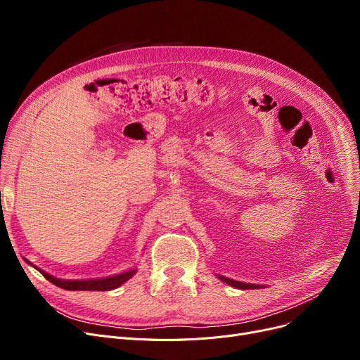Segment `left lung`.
<instances>
[{
  "instance_id": "obj_1",
  "label": "left lung",
  "mask_w": 360,
  "mask_h": 360,
  "mask_svg": "<svg viewBox=\"0 0 360 360\" xmlns=\"http://www.w3.org/2000/svg\"><path fill=\"white\" fill-rule=\"evenodd\" d=\"M221 281H224L226 285L229 286H233L236 289H242V290H248V289H259L261 286L259 285H252V283H243V281H236V280H232V278H228L224 276H217Z\"/></svg>"
}]
</instances>
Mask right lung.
I'll return each instance as SVG.
<instances>
[{
	"label": "right lung",
	"mask_w": 360,
	"mask_h": 360,
	"mask_svg": "<svg viewBox=\"0 0 360 360\" xmlns=\"http://www.w3.org/2000/svg\"><path fill=\"white\" fill-rule=\"evenodd\" d=\"M29 262V261H27ZM30 264V262H29ZM34 267V266H33ZM37 271L42 273V276L49 280L51 283H53L55 286H58L61 289L65 290H112L120 288L122 283H125L128 278H131L137 273V269H132L128 271H124L121 274L112 276V277H105V278H93V280H63V278H56L48 273H45L44 270H39L37 267H34Z\"/></svg>",
	"instance_id": "obj_1"
}]
</instances>
